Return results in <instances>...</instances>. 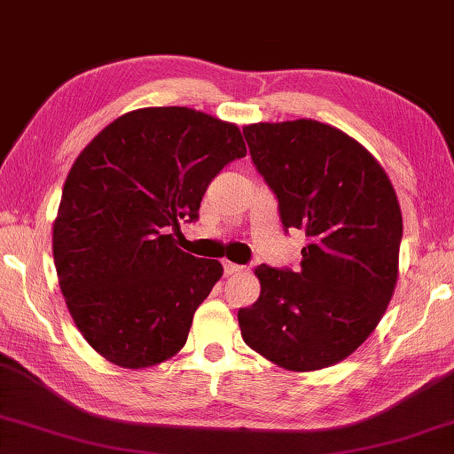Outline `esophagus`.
<instances>
[{
  "mask_svg": "<svg viewBox=\"0 0 454 454\" xmlns=\"http://www.w3.org/2000/svg\"><path fill=\"white\" fill-rule=\"evenodd\" d=\"M244 268L238 266V263H232V262H224V274L226 276H234V274H240Z\"/></svg>",
  "mask_w": 454,
  "mask_h": 454,
  "instance_id": "obj_1",
  "label": "esophagus"
}]
</instances>
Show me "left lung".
Masks as SVG:
<instances>
[{
    "instance_id": "8db88e82",
    "label": "left lung",
    "mask_w": 454,
    "mask_h": 454,
    "mask_svg": "<svg viewBox=\"0 0 454 454\" xmlns=\"http://www.w3.org/2000/svg\"><path fill=\"white\" fill-rule=\"evenodd\" d=\"M284 230H303L300 268H255L260 298L238 311L248 348L290 371L351 356L397 284L403 218L389 176L365 146L311 119L244 127Z\"/></svg>"
}]
</instances>
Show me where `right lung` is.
Listing matches in <instances>:
<instances>
[{
  "instance_id": "right-lung-1",
  "label": "right lung",
  "mask_w": 454,
  "mask_h": 454,
  "mask_svg": "<svg viewBox=\"0 0 454 454\" xmlns=\"http://www.w3.org/2000/svg\"><path fill=\"white\" fill-rule=\"evenodd\" d=\"M246 156L240 129L188 106H146L106 125L65 180L53 258L81 335L111 364L143 369L184 348L224 274L175 244L206 188Z\"/></svg>"
}]
</instances>
